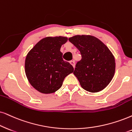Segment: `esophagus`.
<instances>
[{
	"label": "esophagus",
	"instance_id": "1",
	"mask_svg": "<svg viewBox=\"0 0 132 132\" xmlns=\"http://www.w3.org/2000/svg\"><path fill=\"white\" fill-rule=\"evenodd\" d=\"M70 63H71V64L72 65L73 67L74 68V66H75V61L74 60H72V61H70Z\"/></svg>",
	"mask_w": 132,
	"mask_h": 132
}]
</instances>
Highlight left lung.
<instances>
[{
	"label": "left lung",
	"mask_w": 132,
	"mask_h": 132,
	"mask_svg": "<svg viewBox=\"0 0 132 132\" xmlns=\"http://www.w3.org/2000/svg\"><path fill=\"white\" fill-rule=\"evenodd\" d=\"M69 41L80 52L74 74L83 89L97 93L104 89L114 76L115 60L101 41L90 35H76Z\"/></svg>",
	"instance_id": "8db88e82"
}]
</instances>
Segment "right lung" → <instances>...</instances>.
Instances as JSON below:
<instances>
[{
    "instance_id": "obj_1",
    "label": "right lung",
    "mask_w": 132,
    "mask_h": 132,
    "mask_svg": "<svg viewBox=\"0 0 132 132\" xmlns=\"http://www.w3.org/2000/svg\"><path fill=\"white\" fill-rule=\"evenodd\" d=\"M68 41L63 36L44 38L28 53L25 72L33 88L44 94L59 89L64 78L73 72L74 68L63 60L60 48Z\"/></svg>"
}]
</instances>
